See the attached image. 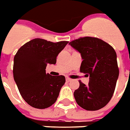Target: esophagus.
<instances>
[{"label": "esophagus", "mask_w": 130, "mask_h": 130, "mask_svg": "<svg viewBox=\"0 0 130 130\" xmlns=\"http://www.w3.org/2000/svg\"><path fill=\"white\" fill-rule=\"evenodd\" d=\"M66 80H67V82H69V81L71 80V79L70 78H69V77H67V78H66Z\"/></svg>", "instance_id": "obj_1"}]
</instances>
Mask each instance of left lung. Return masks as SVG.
<instances>
[{"mask_svg":"<svg viewBox=\"0 0 130 130\" xmlns=\"http://www.w3.org/2000/svg\"><path fill=\"white\" fill-rule=\"evenodd\" d=\"M69 44L81 55L80 71L89 76L88 86L79 80V88L74 93L75 100L86 110H100L109 103L115 89L119 76L116 52L96 37H80Z\"/></svg>","mask_w":130,"mask_h":130,"instance_id":"8db88e82","label":"left lung"}]
</instances>
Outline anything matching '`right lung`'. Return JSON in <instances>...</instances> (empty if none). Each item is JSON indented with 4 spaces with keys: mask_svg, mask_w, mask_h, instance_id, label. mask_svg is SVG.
<instances>
[{
    "mask_svg": "<svg viewBox=\"0 0 130 130\" xmlns=\"http://www.w3.org/2000/svg\"><path fill=\"white\" fill-rule=\"evenodd\" d=\"M69 42H52L32 39L18 51L14 57L13 77L20 93L33 108L44 109L56 102L66 82L63 76L46 74L47 64H55L56 56Z\"/></svg>",
    "mask_w": 130,
    "mask_h": 130,
    "instance_id": "add662e5",
    "label": "right lung"
}]
</instances>
